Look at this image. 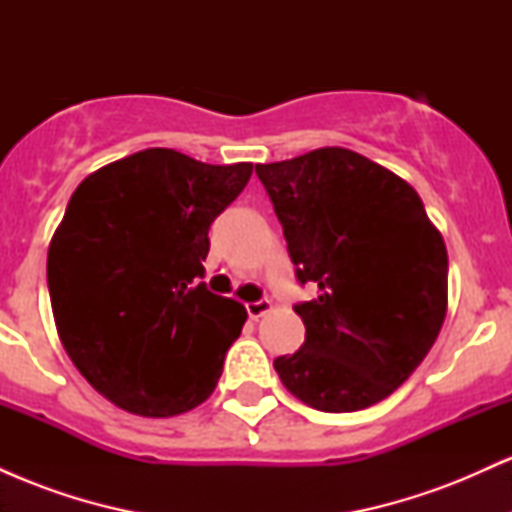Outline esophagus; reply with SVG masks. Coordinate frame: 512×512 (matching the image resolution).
Instances as JSON below:
<instances>
[{"label":"esophagus","instance_id":"obj_1","mask_svg":"<svg viewBox=\"0 0 512 512\" xmlns=\"http://www.w3.org/2000/svg\"><path fill=\"white\" fill-rule=\"evenodd\" d=\"M245 310H248V315L252 320H257V317H262L264 313H269L272 310V301L269 298H260V301H252L245 305Z\"/></svg>","mask_w":512,"mask_h":512}]
</instances>
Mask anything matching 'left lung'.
Returning <instances> with one entry per match:
<instances>
[{
  "label": "left lung",
  "instance_id": "8db88e82",
  "mask_svg": "<svg viewBox=\"0 0 512 512\" xmlns=\"http://www.w3.org/2000/svg\"><path fill=\"white\" fill-rule=\"evenodd\" d=\"M255 173L313 301L296 354L274 358L291 395L342 414L397 390L436 342L448 308V252L416 190L356 151L317 149Z\"/></svg>",
  "mask_w": 512,
  "mask_h": 512
}]
</instances>
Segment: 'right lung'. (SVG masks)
<instances>
[{
  "label": "right lung",
  "instance_id": "obj_1",
  "mask_svg": "<svg viewBox=\"0 0 512 512\" xmlns=\"http://www.w3.org/2000/svg\"><path fill=\"white\" fill-rule=\"evenodd\" d=\"M250 175L146 149L74 190L48 252L52 313L74 366L120 409L163 419L214 392L248 313L195 279Z\"/></svg>",
  "mask_w": 512,
  "mask_h": 512
}]
</instances>
